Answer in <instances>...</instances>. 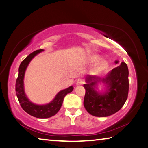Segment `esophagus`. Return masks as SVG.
<instances>
[{"label": "esophagus", "mask_w": 148, "mask_h": 148, "mask_svg": "<svg viewBox=\"0 0 148 148\" xmlns=\"http://www.w3.org/2000/svg\"><path fill=\"white\" fill-rule=\"evenodd\" d=\"M84 83V81L83 79H78L76 82V85H81L82 84Z\"/></svg>", "instance_id": "1"}]
</instances>
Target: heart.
I'll list each match as a JSON object with an SVG mask.
<instances>
[{"instance_id": "obj_1", "label": "heart", "mask_w": 148, "mask_h": 148, "mask_svg": "<svg viewBox=\"0 0 148 148\" xmlns=\"http://www.w3.org/2000/svg\"><path fill=\"white\" fill-rule=\"evenodd\" d=\"M98 59H99V57L98 56L92 57V58H91V61H96L98 60ZM106 66H107V63H106V61L104 60L99 61L97 64V68L99 70H103L104 69H105Z\"/></svg>"}]
</instances>
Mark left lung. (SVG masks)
Returning a JSON list of instances; mask_svg holds the SVG:
<instances>
[{"instance_id": "left-lung-1", "label": "left lung", "mask_w": 148, "mask_h": 148, "mask_svg": "<svg viewBox=\"0 0 148 148\" xmlns=\"http://www.w3.org/2000/svg\"><path fill=\"white\" fill-rule=\"evenodd\" d=\"M116 63L119 61H116ZM128 68L124 62L114 68L104 79L95 75L86 77L84 106L87 112L97 117H106L120 110L128 98L129 90ZM98 82L106 86L104 93L96 90Z\"/></svg>"}]
</instances>
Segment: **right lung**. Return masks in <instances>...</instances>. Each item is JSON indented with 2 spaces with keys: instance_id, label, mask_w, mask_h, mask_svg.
<instances>
[{
  "instance_id": "1",
  "label": "right lung",
  "mask_w": 148,
  "mask_h": 148,
  "mask_svg": "<svg viewBox=\"0 0 148 148\" xmlns=\"http://www.w3.org/2000/svg\"><path fill=\"white\" fill-rule=\"evenodd\" d=\"M44 49H38L29 54L20 63L18 69V76L16 82V92L20 106L23 110L29 115L38 119H47L53 116L60 110L63 104V99L68 93H70L73 90V87H71L61 90L56 95L53 101L48 104L39 105L29 101L26 95L24 87V78L25 71L31 60Z\"/></svg>"
}]
</instances>
